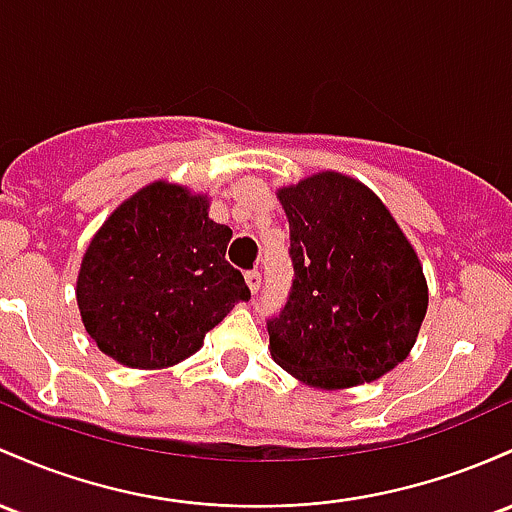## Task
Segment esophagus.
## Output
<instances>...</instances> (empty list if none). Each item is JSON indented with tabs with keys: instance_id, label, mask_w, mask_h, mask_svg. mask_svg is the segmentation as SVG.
Segmentation results:
<instances>
[{
	"instance_id": "34e87169",
	"label": "esophagus",
	"mask_w": 512,
	"mask_h": 512,
	"mask_svg": "<svg viewBox=\"0 0 512 512\" xmlns=\"http://www.w3.org/2000/svg\"><path fill=\"white\" fill-rule=\"evenodd\" d=\"M245 282H247V286H250L252 294H257V291H260V286H262V274L257 272V269H250V272L245 274Z\"/></svg>"
}]
</instances>
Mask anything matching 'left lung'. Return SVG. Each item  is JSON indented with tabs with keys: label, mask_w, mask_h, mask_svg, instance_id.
Masks as SVG:
<instances>
[{
	"label": "left lung",
	"mask_w": 512,
	"mask_h": 512,
	"mask_svg": "<svg viewBox=\"0 0 512 512\" xmlns=\"http://www.w3.org/2000/svg\"><path fill=\"white\" fill-rule=\"evenodd\" d=\"M291 233L294 284L267 320L279 367L316 389H350L413 350L428 282L413 245L372 189L318 172L277 192Z\"/></svg>",
	"instance_id": "obj_1"
}]
</instances>
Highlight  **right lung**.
I'll return each mask as SVG.
<instances>
[{
  "mask_svg": "<svg viewBox=\"0 0 512 512\" xmlns=\"http://www.w3.org/2000/svg\"><path fill=\"white\" fill-rule=\"evenodd\" d=\"M233 230L209 218V199L153 182L111 213L77 274L84 330L131 369H167L192 357L206 333L250 299L228 265Z\"/></svg>",
  "mask_w": 512,
  "mask_h": 512,
  "instance_id": "obj_1",
  "label": "right lung"
}]
</instances>
